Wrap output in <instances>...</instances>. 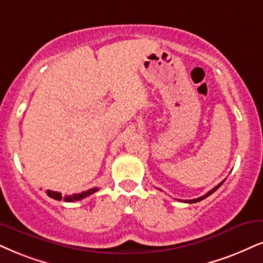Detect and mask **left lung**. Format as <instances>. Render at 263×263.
Wrapping results in <instances>:
<instances>
[{
    "instance_id": "1",
    "label": "left lung",
    "mask_w": 263,
    "mask_h": 263,
    "mask_svg": "<svg viewBox=\"0 0 263 263\" xmlns=\"http://www.w3.org/2000/svg\"><path fill=\"white\" fill-rule=\"evenodd\" d=\"M223 182H224V181H222V182H221V183H218L217 185H216V187H215V188H212V189H211V191H209L208 193H206V194H205V195H202V197H200V198H197V199H193V200H181V201H183V202H189V204H193V202H198V201H201V200H202V199L208 198V197H209V195H211V194H212V193H214V192H216V191H217V189L221 187V185H222V183H223Z\"/></svg>"
}]
</instances>
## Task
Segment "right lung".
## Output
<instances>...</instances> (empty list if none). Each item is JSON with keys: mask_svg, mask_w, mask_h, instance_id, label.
<instances>
[{"mask_svg": "<svg viewBox=\"0 0 263 263\" xmlns=\"http://www.w3.org/2000/svg\"><path fill=\"white\" fill-rule=\"evenodd\" d=\"M97 191H98V188H91V189H88V191H86V192L79 193V194L66 195V197H63L62 193H59V192L47 191V195H48V197H51L52 199H55V200H62V199H63V200H64V201L71 202V201H79V200H81V199L88 197V195L93 194V193H96Z\"/></svg>", "mask_w": 263, "mask_h": 263, "instance_id": "1", "label": "right lung"}]
</instances>
